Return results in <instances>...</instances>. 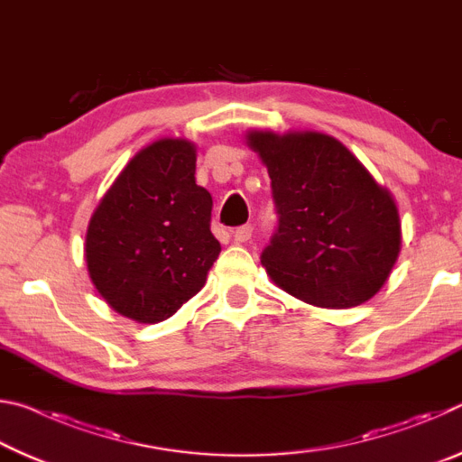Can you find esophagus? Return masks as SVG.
I'll list each match as a JSON object with an SVG mask.
<instances>
[{"instance_id": "1", "label": "esophagus", "mask_w": 462, "mask_h": 462, "mask_svg": "<svg viewBox=\"0 0 462 462\" xmlns=\"http://www.w3.org/2000/svg\"><path fill=\"white\" fill-rule=\"evenodd\" d=\"M250 236H253V226L250 224H245V226H240V228L234 230V242H238V245L250 240Z\"/></svg>"}]
</instances>
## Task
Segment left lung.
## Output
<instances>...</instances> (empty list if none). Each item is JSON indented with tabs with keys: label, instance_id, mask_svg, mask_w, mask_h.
Here are the masks:
<instances>
[{
	"label": "left lung",
	"instance_id": "left-lung-1",
	"mask_svg": "<svg viewBox=\"0 0 462 462\" xmlns=\"http://www.w3.org/2000/svg\"><path fill=\"white\" fill-rule=\"evenodd\" d=\"M245 138L269 171L279 214L261 256L273 283L316 308L369 301L402 250L393 195L322 132L248 130Z\"/></svg>",
	"mask_w": 462,
	"mask_h": 462
}]
</instances>
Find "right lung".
I'll use <instances>...</instances> for the list:
<instances>
[{
    "instance_id": "add662e5",
    "label": "right lung",
    "mask_w": 462,
    "mask_h": 462,
    "mask_svg": "<svg viewBox=\"0 0 462 462\" xmlns=\"http://www.w3.org/2000/svg\"><path fill=\"white\" fill-rule=\"evenodd\" d=\"M195 161L191 140L144 146L89 220L91 283L109 308L138 324L162 322L199 293L222 250L209 230L212 195L195 183Z\"/></svg>"
}]
</instances>
